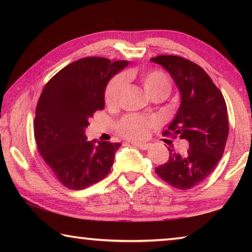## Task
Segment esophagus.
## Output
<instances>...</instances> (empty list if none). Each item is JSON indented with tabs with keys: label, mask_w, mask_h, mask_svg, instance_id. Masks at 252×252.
Here are the masks:
<instances>
[{
	"label": "esophagus",
	"mask_w": 252,
	"mask_h": 252,
	"mask_svg": "<svg viewBox=\"0 0 252 252\" xmlns=\"http://www.w3.org/2000/svg\"><path fill=\"white\" fill-rule=\"evenodd\" d=\"M132 144L135 147H138L141 149V150H149V149L151 148V144L150 143H136V142H132Z\"/></svg>",
	"instance_id": "esophagus-1"
}]
</instances>
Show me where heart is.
Instances as JSON below:
<instances>
[{
  "mask_svg": "<svg viewBox=\"0 0 252 252\" xmlns=\"http://www.w3.org/2000/svg\"><path fill=\"white\" fill-rule=\"evenodd\" d=\"M136 78L151 97L157 95H168L171 91V84L167 74L159 70L142 72L139 70H129L123 75H117L110 81L104 91V103L108 108H114L119 103L120 95L125 84V80ZM156 118H147L138 114H126L117 122V132L123 138L133 141H142L148 136L151 129L157 126Z\"/></svg>",
  "mask_w": 252,
  "mask_h": 252,
  "instance_id": "heart-1",
  "label": "heart"
}]
</instances>
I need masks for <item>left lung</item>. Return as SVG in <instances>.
<instances>
[{
	"label": "left lung",
	"mask_w": 252,
	"mask_h": 252,
	"mask_svg": "<svg viewBox=\"0 0 252 252\" xmlns=\"http://www.w3.org/2000/svg\"><path fill=\"white\" fill-rule=\"evenodd\" d=\"M152 62L164 67L181 93V104L163 135L189 142L180 155L170 157L156 173L179 190H189L210 176L223 155L229 133L227 104L222 93L201 66L177 55H159Z\"/></svg>",
	"instance_id": "obj_1"
}]
</instances>
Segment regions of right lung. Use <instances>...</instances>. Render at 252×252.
I'll list each match as a JSON object with an SVG mask.
<instances>
[{"label": "right lung", "instance_id": "1", "mask_svg": "<svg viewBox=\"0 0 252 252\" xmlns=\"http://www.w3.org/2000/svg\"><path fill=\"white\" fill-rule=\"evenodd\" d=\"M127 61L83 58L51 78L37 101L34 136L45 163L60 183L82 190L108 176L120 143L87 141L84 129L104 108L108 81Z\"/></svg>", "mask_w": 252, "mask_h": 252}]
</instances>
